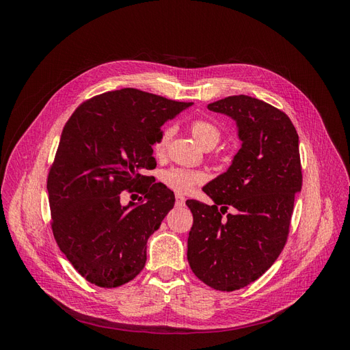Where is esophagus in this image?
Wrapping results in <instances>:
<instances>
[{"label": "esophagus", "mask_w": 350, "mask_h": 350, "mask_svg": "<svg viewBox=\"0 0 350 350\" xmlns=\"http://www.w3.org/2000/svg\"><path fill=\"white\" fill-rule=\"evenodd\" d=\"M175 204L176 206H184L185 204V197L181 194H176L175 196Z\"/></svg>", "instance_id": "1"}]
</instances>
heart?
Instances as JSON below:
<instances>
[{
	"label": "heart",
	"mask_w": 350,
	"mask_h": 350,
	"mask_svg": "<svg viewBox=\"0 0 350 350\" xmlns=\"http://www.w3.org/2000/svg\"><path fill=\"white\" fill-rule=\"evenodd\" d=\"M191 131H193L194 139L203 146L204 149H207V147H211V149H213V147L217 146V143L220 142V130L215 124H211L206 120L194 121L191 124ZM172 134H174V126L166 125L162 130L161 135L157 137V140L153 146L156 153L162 154L166 150L169 142L172 139ZM161 179L166 187L174 189L176 193L184 194V193L191 191L196 184L203 181V175L200 172L188 171V169H183V167H171L162 172Z\"/></svg>",
	"instance_id": "obj_1"
}]
</instances>
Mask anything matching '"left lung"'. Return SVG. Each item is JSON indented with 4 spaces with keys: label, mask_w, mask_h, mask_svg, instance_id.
I'll return each mask as SVG.
<instances>
[{
    "label": "left lung",
    "mask_w": 350,
    "mask_h": 350,
    "mask_svg": "<svg viewBox=\"0 0 350 350\" xmlns=\"http://www.w3.org/2000/svg\"><path fill=\"white\" fill-rule=\"evenodd\" d=\"M207 108L235 121L241 147L203 187L213 206L187 200L194 217L187 258L201 282L232 292L262 276L288 239L302 188L299 139L289 116L260 99L239 94ZM229 206L236 211L224 217Z\"/></svg>",
    "instance_id": "1"
}]
</instances>
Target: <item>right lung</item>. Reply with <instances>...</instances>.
Returning a JSON list of instances; mask_svg holds the SVG:
<instances>
[{
	"mask_svg": "<svg viewBox=\"0 0 350 350\" xmlns=\"http://www.w3.org/2000/svg\"><path fill=\"white\" fill-rule=\"evenodd\" d=\"M191 105L126 88L86 100L67 121L46 184L52 232L88 282L116 288L143 270L147 239L175 204L144 172L156 167L161 126ZM124 189L145 200L124 206Z\"/></svg>",
	"mask_w": 350,
	"mask_h": 350,
	"instance_id": "obj_1",
	"label": "right lung"
}]
</instances>
